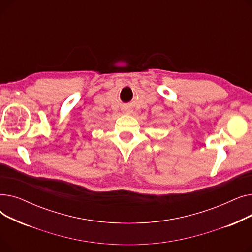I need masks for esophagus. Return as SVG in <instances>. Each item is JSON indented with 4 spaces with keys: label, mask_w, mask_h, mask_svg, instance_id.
<instances>
[{
    "label": "esophagus",
    "mask_w": 252,
    "mask_h": 252,
    "mask_svg": "<svg viewBox=\"0 0 252 252\" xmlns=\"http://www.w3.org/2000/svg\"><path fill=\"white\" fill-rule=\"evenodd\" d=\"M124 112H125L126 114H129L131 111H130V109H128V108H126V109L124 110Z\"/></svg>",
    "instance_id": "34e87169"
}]
</instances>
